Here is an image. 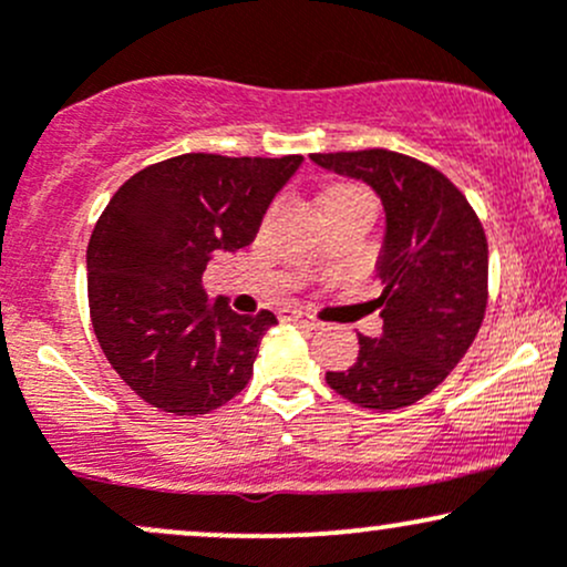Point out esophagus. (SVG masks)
<instances>
[{
  "label": "esophagus",
  "instance_id": "esophagus-1",
  "mask_svg": "<svg viewBox=\"0 0 567 567\" xmlns=\"http://www.w3.org/2000/svg\"><path fill=\"white\" fill-rule=\"evenodd\" d=\"M279 320H292V322H301V324H306V328H320V320H317V317H311V315H306V311H301V309H279Z\"/></svg>",
  "mask_w": 567,
  "mask_h": 567
}]
</instances>
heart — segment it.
Masks as SVG:
<instances>
[{
    "label": "heart",
    "instance_id": "obj_1",
    "mask_svg": "<svg viewBox=\"0 0 567 567\" xmlns=\"http://www.w3.org/2000/svg\"><path fill=\"white\" fill-rule=\"evenodd\" d=\"M360 197H370V192L360 184H333L324 192L322 205H336V202H349V199H360Z\"/></svg>",
    "mask_w": 567,
    "mask_h": 567
}]
</instances>
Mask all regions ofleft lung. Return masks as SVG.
<instances>
[{
	"mask_svg": "<svg viewBox=\"0 0 567 567\" xmlns=\"http://www.w3.org/2000/svg\"><path fill=\"white\" fill-rule=\"evenodd\" d=\"M362 178L386 210L379 258L381 338L360 336L349 370L328 386L370 410H396L437 389L472 347L487 306V239L470 199L426 162L389 148L311 154Z\"/></svg>",
	"mask_w": 567,
	"mask_h": 567,
	"instance_id": "obj_1",
	"label": "left lung"
}]
</instances>
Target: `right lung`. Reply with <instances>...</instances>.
<instances>
[{"mask_svg": "<svg viewBox=\"0 0 567 567\" xmlns=\"http://www.w3.org/2000/svg\"><path fill=\"white\" fill-rule=\"evenodd\" d=\"M301 157L181 154L116 188L87 245L90 320L120 379L148 405L205 415L237 396L277 317L207 301L205 266L250 245Z\"/></svg>", "mask_w": 567, "mask_h": 567, "instance_id": "right-lung-1", "label": "right lung"}]
</instances>
